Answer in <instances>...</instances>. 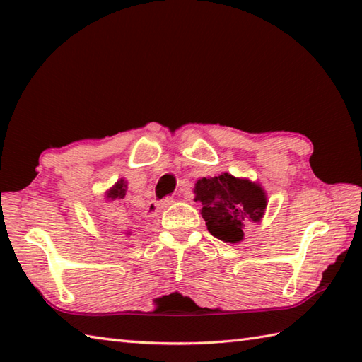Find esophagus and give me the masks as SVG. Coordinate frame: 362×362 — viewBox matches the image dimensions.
<instances>
[{"mask_svg": "<svg viewBox=\"0 0 362 362\" xmlns=\"http://www.w3.org/2000/svg\"><path fill=\"white\" fill-rule=\"evenodd\" d=\"M175 202V199L173 197V196H168V197H165L163 201H161L158 205H160V209H168L169 205H173Z\"/></svg>", "mask_w": 362, "mask_h": 362, "instance_id": "obj_1", "label": "esophagus"}]
</instances>
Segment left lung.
Masks as SVG:
<instances>
[{"label":"left lung","instance_id":"obj_1","mask_svg":"<svg viewBox=\"0 0 362 362\" xmlns=\"http://www.w3.org/2000/svg\"><path fill=\"white\" fill-rule=\"evenodd\" d=\"M194 193V201L202 204V218L209 232L226 243L241 241L245 222H259L267 205L261 187L227 173L199 179Z\"/></svg>","mask_w":362,"mask_h":362}]
</instances>
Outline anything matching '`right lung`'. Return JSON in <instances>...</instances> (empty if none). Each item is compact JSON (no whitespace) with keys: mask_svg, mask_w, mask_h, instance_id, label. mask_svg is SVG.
Masks as SVG:
<instances>
[{"mask_svg":"<svg viewBox=\"0 0 362 362\" xmlns=\"http://www.w3.org/2000/svg\"><path fill=\"white\" fill-rule=\"evenodd\" d=\"M126 196V183L124 180H119L117 182V185H115L109 193H107V197L109 199H122Z\"/></svg>","mask_w":362,"mask_h":362,"instance_id":"add662e5","label":"right lung"}]
</instances>
